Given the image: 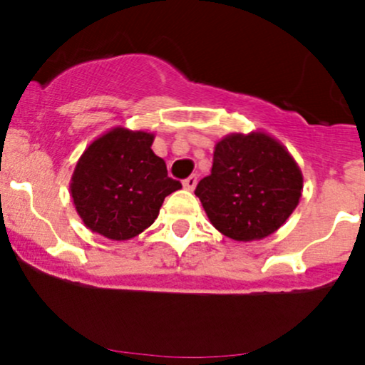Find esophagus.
I'll list each match as a JSON object with an SVG mask.
<instances>
[{
  "label": "esophagus",
  "mask_w": 365,
  "mask_h": 365,
  "mask_svg": "<svg viewBox=\"0 0 365 365\" xmlns=\"http://www.w3.org/2000/svg\"><path fill=\"white\" fill-rule=\"evenodd\" d=\"M197 185V175H190V177L183 180V188H187V190H194Z\"/></svg>",
  "instance_id": "1"
}]
</instances>
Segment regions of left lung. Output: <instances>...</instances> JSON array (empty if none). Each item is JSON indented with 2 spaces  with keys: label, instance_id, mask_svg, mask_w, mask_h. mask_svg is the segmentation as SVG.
Returning <instances> with one entry per match:
<instances>
[{
  "label": "left lung",
  "instance_id": "8db88e82",
  "mask_svg": "<svg viewBox=\"0 0 365 365\" xmlns=\"http://www.w3.org/2000/svg\"><path fill=\"white\" fill-rule=\"evenodd\" d=\"M302 173L279 142L266 133L225 137L216 144L212 170L195 195L216 230L233 240L264 238L295 211Z\"/></svg>",
  "mask_w": 365,
  "mask_h": 365
}]
</instances>
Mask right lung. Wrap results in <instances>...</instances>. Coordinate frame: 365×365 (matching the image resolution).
<instances>
[{"label": "right lung", "instance_id": "obj_1", "mask_svg": "<svg viewBox=\"0 0 365 365\" xmlns=\"http://www.w3.org/2000/svg\"><path fill=\"white\" fill-rule=\"evenodd\" d=\"M154 135L113 128L94 140L72 177L73 204L87 228L128 240L154 223L163 200L182 188L150 149Z\"/></svg>", "mask_w": 365, "mask_h": 365}]
</instances>
